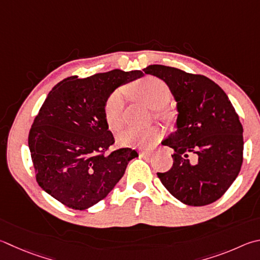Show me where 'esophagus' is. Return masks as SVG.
Here are the masks:
<instances>
[{
    "instance_id": "34e87169",
    "label": "esophagus",
    "mask_w": 260,
    "mask_h": 260,
    "mask_svg": "<svg viewBox=\"0 0 260 260\" xmlns=\"http://www.w3.org/2000/svg\"><path fill=\"white\" fill-rule=\"evenodd\" d=\"M140 154H141V157L145 158V159H150L151 157H152V153L148 152V151H142V152H141Z\"/></svg>"
}]
</instances>
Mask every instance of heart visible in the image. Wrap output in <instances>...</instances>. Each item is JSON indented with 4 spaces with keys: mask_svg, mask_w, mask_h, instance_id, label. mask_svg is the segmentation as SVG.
Listing matches in <instances>:
<instances>
[{
    "mask_svg": "<svg viewBox=\"0 0 260 260\" xmlns=\"http://www.w3.org/2000/svg\"><path fill=\"white\" fill-rule=\"evenodd\" d=\"M136 96L145 102L152 109L164 107L171 100L172 91L166 82L155 76H148L135 86ZM125 99L122 89H115L105 103L106 122L111 131H119L122 126V111H124ZM162 132L159 127L149 128H127L117 136V142L121 146H149L161 138Z\"/></svg>",
    "mask_w": 260,
    "mask_h": 260,
    "instance_id": "b5f03b06",
    "label": "heart"
}]
</instances>
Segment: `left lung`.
Returning a JSON list of instances; mask_svg holds the SVG:
<instances>
[{
	"instance_id": "left-lung-1",
	"label": "left lung",
	"mask_w": 260,
	"mask_h": 260,
	"mask_svg": "<svg viewBox=\"0 0 260 260\" xmlns=\"http://www.w3.org/2000/svg\"><path fill=\"white\" fill-rule=\"evenodd\" d=\"M143 70L166 82L177 102V129L162 142L174 150V162L168 172L157 173L158 177L183 204H212L232 185L242 166L243 127L234 107L204 75L162 64Z\"/></svg>"
}]
</instances>
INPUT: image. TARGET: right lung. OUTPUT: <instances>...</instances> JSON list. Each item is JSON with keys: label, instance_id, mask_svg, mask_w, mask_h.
Here are the masks:
<instances>
[{"label": "right lung", "instance_id": "1", "mask_svg": "<svg viewBox=\"0 0 260 260\" xmlns=\"http://www.w3.org/2000/svg\"><path fill=\"white\" fill-rule=\"evenodd\" d=\"M143 76L114 69L87 78L70 76L48 94L28 135L36 181L72 209L85 210L105 199L125 174L131 148L106 153L115 143L105 103L117 87Z\"/></svg>", "mask_w": 260, "mask_h": 260}]
</instances>
